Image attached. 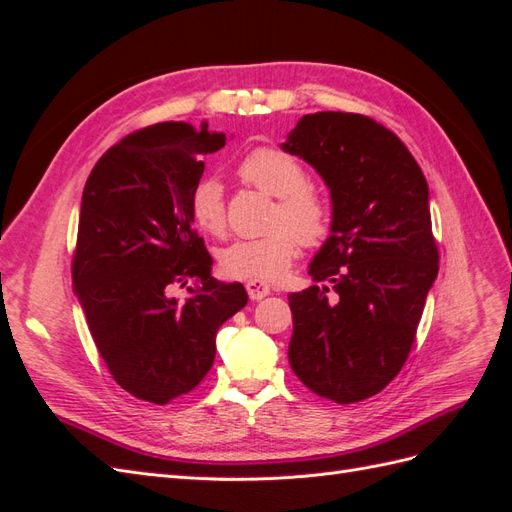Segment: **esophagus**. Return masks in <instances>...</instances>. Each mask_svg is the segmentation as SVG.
Returning <instances> with one entry per match:
<instances>
[{"label":"esophagus","mask_w":512,"mask_h":512,"mask_svg":"<svg viewBox=\"0 0 512 512\" xmlns=\"http://www.w3.org/2000/svg\"><path fill=\"white\" fill-rule=\"evenodd\" d=\"M269 292H271V288H269L265 282H260V280H252V282H247V294H250V299H252V301H260V299H265Z\"/></svg>","instance_id":"obj_1"}]
</instances>
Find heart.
I'll use <instances>...</instances> for the list:
<instances>
[{"instance_id": "obj_1", "label": "heart", "mask_w": 512, "mask_h": 512, "mask_svg": "<svg viewBox=\"0 0 512 512\" xmlns=\"http://www.w3.org/2000/svg\"><path fill=\"white\" fill-rule=\"evenodd\" d=\"M239 175L258 190L277 196L271 211V232L230 241L218 254L220 269L235 280H277L303 245H320L331 232V207L309 185L303 164L277 147H258L239 164ZM190 215L207 235L226 228L224 190L218 179H203L190 194Z\"/></svg>"}]
</instances>
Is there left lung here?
<instances>
[{
  "label": "left lung",
  "mask_w": 512,
  "mask_h": 512,
  "mask_svg": "<svg viewBox=\"0 0 512 512\" xmlns=\"http://www.w3.org/2000/svg\"><path fill=\"white\" fill-rule=\"evenodd\" d=\"M312 164L333 200V235L288 294L297 378L335 404L380 393L404 367L440 269L429 190L399 136L356 113L299 119L282 145Z\"/></svg>",
  "instance_id": "1"
}]
</instances>
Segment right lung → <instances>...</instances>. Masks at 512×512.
<instances>
[{"label": "right lung", "mask_w": 512, "mask_h": 512, "mask_svg": "<svg viewBox=\"0 0 512 512\" xmlns=\"http://www.w3.org/2000/svg\"><path fill=\"white\" fill-rule=\"evenodd\" d=\"M226 136L164 121L121 138L85 183L72 282L91 337L113 380L166 406L205 380L215 333L247 303L243 284L211 277V256L194 230L190 194L203 153ZM196 281L177 304L170 285Z\"/></svg>", "instance_id": "obj_1"}]
</instances>
